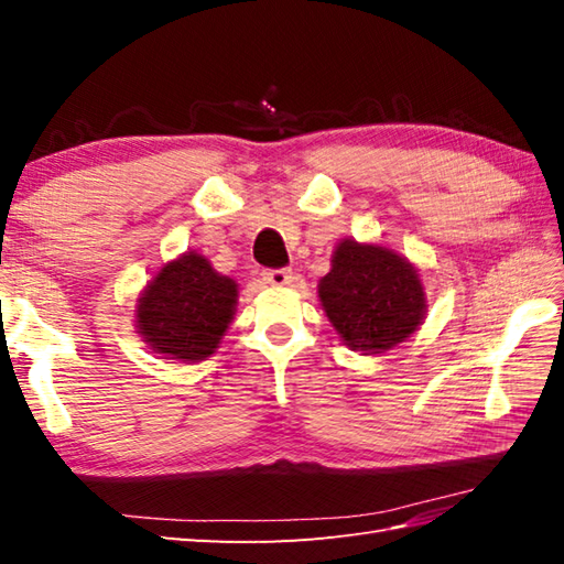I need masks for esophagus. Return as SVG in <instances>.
Returning <instances> with one entry per match:
<instances>
[{
	"label": "esophagus",
	"mask_w": 564,
	"mask_h": 564,
	"mask_svg": "<svg viewBox=\"0 0 564 564\" xmlns=\"http://www.w3.org/2000/svg\"><path fill=\"white\" fill-rule=\"evenodd\" d=\"M261 279L267 281L269 285H275V289H281V285H291L293 283V271L291 269H269L261 273Z\"/></svg>",
	"instance_id": "34e87169"
}]
</instances>
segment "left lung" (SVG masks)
I'll use <instances>...</instances> for the list:
<instances>
[{"label": "left lung", "instance_id": "1", "mask_svg": "<svg viewBox=\"0 0 564 564\" xmlns=\"http://www.w3.org/2000/svg\"><path fill=\"white\" fill-rule=\"evenodd\" d=\"M322 307L351 351L382 354L419 329L424 285L404 257L380 245L341 239L317 285Z\"/></svg>", "mask_w": 564, "mask_h": 564}]
</instances>
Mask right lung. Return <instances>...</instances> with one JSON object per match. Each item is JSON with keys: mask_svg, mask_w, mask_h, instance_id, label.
<instances>
[{"mask_svg": "<svg viewBox=\"0 0 564 564\" xmlns=\"http://www.w3.org/2000/svg\"><path fill=\"white\" fill-rule=\"evenodd\" d=\"M237 305V283L186 251L164 263L138 297L135 322L152 354L198 364L218 349Z\"/></svg>", "mask_w": 564, "mask_h": 564, "instance_id": "right-lung-1", "label": "right lung"}]
</instances>
